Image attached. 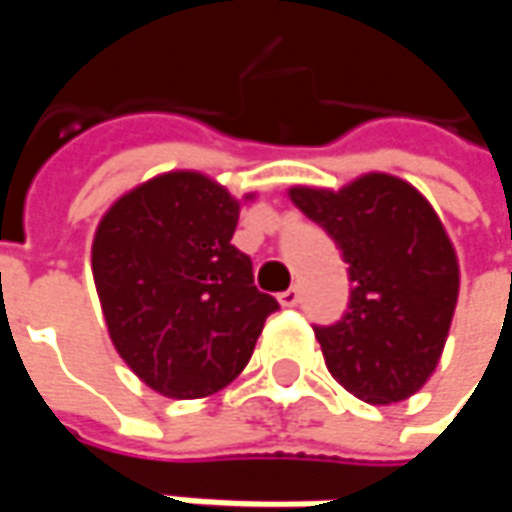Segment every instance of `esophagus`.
I'll return each instance as SVG.
<instances>
[{
	"label": "esophagus",
	"mask_w": 512,
	"mask_h": 512,
	"mask_svg": "<svg viewBox=\"0 0 512 512\" xmlns=\"http://www.w3.org/2000/svg\"><path fill=\"white\" fill-rule=\"evenodd\" d=\"M279 305L282 307L299 305V290H296V287H287L285 293H279Z\"/></svg>",
	"instance_id": "obj_1"
}]
</instances>
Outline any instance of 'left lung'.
Returning <instances> with one entry per match:
<instances>
[{"instance_id":"left-lung-1","label":"left lung","mask_w":512,"mask_h":512,"mask_svg":"<svg viewBox=\"0 0 512 512\" xmlns=\"http://www.w3.org/2000/svg\"><path fill=\"white\" fill-rule=\"evenodd\" d=\"M287 193L333 236L353 282L342 322L316 327L327 370L367 404L410 399L442 359L459 302V256L439 213L410 182L376 170L339 190Z\"/></svg>"}]
</instances>
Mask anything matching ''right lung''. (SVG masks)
Returning <instances> with one entry per match:
<instances>
[{
    "mask_svg": "<svg viewBox=\"0 0 512 512\" xmlns=\"http://www.w3.org/2000/svg\"><path fill=\"white\" fill-rule=\"evenodd\" d=\"M250 199L199 170H168L122 193L96 225L90 267L110 342L168 399L227 387L279 307L230 245Z\"/></svg>",
    "mask_w": 512,
    "mask_h": 512,
    "instance_id": "1",
    "label": "right lung"
}]
</instances>
